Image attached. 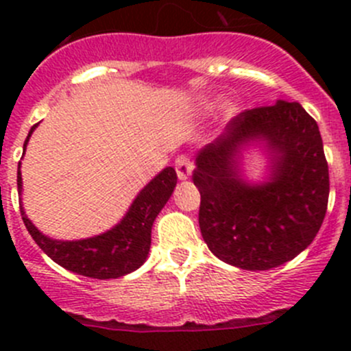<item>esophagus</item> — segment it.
Returning <instances> with one entry per match:
<instances>
[{
	"mask_svg": "<svg viewBox=\"0 0 351 351\" xmlns=\"http://www.w3.org/2000/svg\"><path fill=\"white\" fill-rule=\"evenodd\" d=\"M175 169L180 180L190 178L193 171V161L186 154H180L175 161Z\"/></svg>",
	"mask_w": 351,
	"mask_h": 351,
	"instance_id": "1",
	"label": "esophagus"
}]
</instances>
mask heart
Segmentation results:
<instances>
[{
  "label": "heart",
  "mask_w": 351,
  "mask_h": 351,
  "mask_svg": "<svg viewBox=\"0 0 351 351\" xmlns=\"http://www.w3.org/2000/svg\"><path fill=\"white\" fill-rule=\"evenodd\" d=\"M214 107H215L214 101H202L200 108H198V110H200L202 113H208V112H210V110H214ZM234 113H236L234 105H231V104L226 105V107H224V117H226V119H231V117L234 115Z\"/></svg>",
  "instance_id": "1"
}]
</instances>
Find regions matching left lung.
Segmentation results:
<instances>
[{"instance_id":"1","label":"left lung","mask_w":351,"mask_h":351,"mask_svg":"<svg viewBox=\"0 0 351 351\" xmlns=\"http://www.w3.org/2000/svg\"><path fill=\"white\" fill-rule=\"evenodd\" d=\"M265 140L271 180L250 186L239 154ZM193 183L200 192L202 238L226 263L270 270L293 260L316 238L329 197L328 161L316 120L295 101L256 107L236 115L224 132L195 156Z\"/></svg>"}]
</instances>
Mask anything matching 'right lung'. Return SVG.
<instances>
[{"label":"right lung","mask_w":351,"mask_h":351,"mask_svg":"<svg viewBox=\"0 0 351 351\" xmlns=\"http://www.w3.org/2000/svg\"><path fill=\"white\" fill-rule=\"evenodd\" d=\"M37 123L28 132L23 151ZM16 183H19V192L22 193L20 165ZM175 186L176 171L171 166H168L141 190L125 217L115 228L100 236L80 239V241H59V239L47 238L32 224L30 219L25 215L22 205H20V212H22L27 231L51 260L73 274L107 280V278L123 277L137 270L146 261L151 247L153 222L166 202L169 200Z\"/></svg>","instance_id":"obj_1"}]
</instances>
